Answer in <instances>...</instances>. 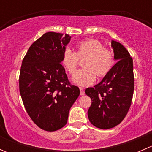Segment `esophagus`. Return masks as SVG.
<instances>
[{"instance_id": "1", "label": "esophagus", "mask_w": 152, "mask_h": 152, "mask_svg": "<svg viewBox=\"0 0 152 152\" xmlns=\"http://www.w3.org/2000/svg\"><path fill=\"white\" fill-rule=\"evenodd\" d=\"M79 90H80V95H81V96H84V95H85V91H84L83 88H82V87H79Z\"/></svg>"}]
</instances>
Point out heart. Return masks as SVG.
<instances>
[{
  "label": "heart",
  "instance_id": "heart-1",
  "mask_svg": "<svg viewBox=\"0 0 152 152\" xmlns=\"http://www.w3.org/2000/svg\"><path fill=\"white\" fill-rule=\"evenodd\" d=\"M86 57L83 66L73 78L75 84L85 87L94 83L97 78L103 77L108 73L113 65V53L110 49L104 48L100 41L89 39L76 45V52L66 48L62 53L61 62L69 74L76 71L79 58Z\"/></svg>",
  "mask_w": 152,
  "mask_h": 152
}]
</instances>
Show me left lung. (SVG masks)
<instances>
[{
    "instance_id": "left-lung-1",
    "label": "left lung",
    "mask_w": 152,
    "mask_h": 152,
    "mask_svg": "<svg viewBox=\"0 0 152 152\" xmlns=\"http://www.w3.org/2000/svg\"><path fill=\"white\" fill-rule=\"evenodd\" d=\"M114 59L118 62L94 87L85 90L92 104L87 115L90 123L102 129L118 125L128 113L134 92L133 60L128 50L112 40Z\"/></svg>"
}]
</instances>
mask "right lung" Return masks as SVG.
<instances>
[{
  "mask_svg": "<svg viewBox=\"0 0 152 152\" xmlns=\"http://www.w3.org/2000/svg\"><path fill=\"white\" fill-rule=\"evenodd\" d=\"M70 38L67 34H44L31 45L21 65L19 87L24 107L34 123L48 132L67 124L70 107L80 94L61 65Z\"/></svg>",
  "mask_w": 152,
  "mask_h": 152,
  "instance_id": "1",
  "label": "right lung"
}]
</instances>
